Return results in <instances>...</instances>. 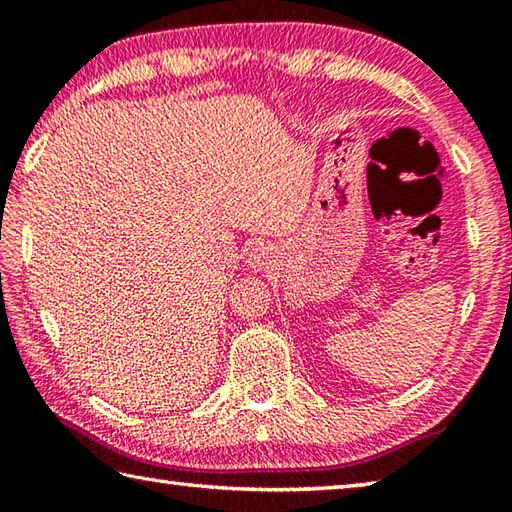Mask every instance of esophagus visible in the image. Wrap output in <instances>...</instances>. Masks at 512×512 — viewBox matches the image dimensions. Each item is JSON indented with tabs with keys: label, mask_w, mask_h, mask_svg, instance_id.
Here are the masks:
<instances>
[{
	"label": "esophagus",
	"mask_w": 512,
	"mask_h": 512,
	"mask_svg": "<svg viewBox=\"0 0 512 512\" xmlns=\"http://www.w3.org/2000/svg\"><path fill=\"white\" fill-rule=\"evenodd\" d=\"M271 257H273V250L268 248V246H255L253 248V253H250V257H248V264L253 266V268H266L268 264H271Z\"/></svg>",
	"instance_id": "34e87169"
}]
</instances>
